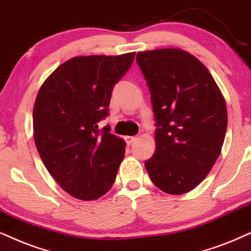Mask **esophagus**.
Masks as SVG:
<instances>
[{"mask_svg": "<svg viewBox=\"0 0 251 251\" xmlns=\"http://www.w3.org/2000/svg\"><path fill=\"white\" fill-rule=\"evenodd\" d=\"M135 136H129V135H127V136H125V141L127 142V145H131L133 141L135 140Z\"/></svg>", "mask_w": 251, "mask_h": 251, "instance_id": "esophagus-1", "label": "esophagus"}]
</instances>
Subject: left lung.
<instances>
[{"instance_id":"8db88e82","label":"left lung","mask_w":251,"mask_h":251,"mask_svg":"<svg viewBox=\"0 0 251 251\" xmlns=\"http://www.w3.org/2000/svg\"><path fill=\"white\" fill-rule=\"evenodd\" d=\"M136 63L151 91L156 122V151L145 167L158 189L183 195L208 175L220 155L226 102L211 73L189 52L145 50L136 54Z\"/></svg>"}]
</instances>
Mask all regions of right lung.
<instances>
[{"mask_svg": "<svg viewBox=\"0 0 251 251\" xmlns=\"http://www.w3.org/2000/svg\"><path fill=\"white\" fill-rule=\"evenodd\" d=\"M135 53L75 56L60 65L39 89L33 106V138L50 176L69 195L94 201L109 191L126 144L98 128L109 115L115 84Z\"/></svg>", "mask_w": 251, "mask_h": 251, "instance_id": "obj_1", "label": "right lung"}]
</instances>
